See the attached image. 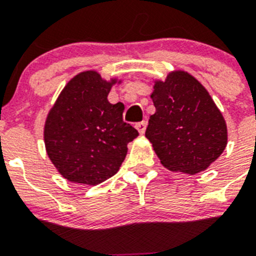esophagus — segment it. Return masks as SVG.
Wrapping results in <instances>:
<instances>
[{
  "label": "esophagus",
  "mask_w": 256,
  "mask_h": 256,
  "mask_svg": "<svg viewBox=\"0 0 256 256\" xmlns=\"http://www.w3.org/2000/svg\"><path fill=\"white\" fill-rule=\"evenodd\" d=\"M146 126H148V123H146L144 120L140 122V123L136 124V128H137V130H138L141 134H144V130H146Z\"/></svg>",
  "instance_id": "1"
}]
</instances>
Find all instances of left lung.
<instances>
[{
    "label": "left lung",
    "mask_w": 256,
    "mask_h": 256,
    "mask_svg": "<svg viewBox=\"0 0 256 256\" xmlns=\"http://www.w3.org/2000/svg\"><path fill=\"white\" fill-rule=\"evenodd\" d=\"M155 114L146 137L165 168L196 174L216 162L227 146L224 118L198 80L177 70L158 80L151 94Z\"/></svg>",
    "instance_id": "1"
}]
</instances>
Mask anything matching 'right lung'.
I'll use <instances>...</instances> for the list:
<instances>
[{
    "instance_id": "add662e5",
    "label": "right lung",
    "mask_w": 256,
    "mask_h": 256,
    "mask_svg": "<svg viewBox=\"0 0 256 256\" xmlns=\"http://www.w3.org/2000/svg\"><path fill=\"white\" fill-rule=\"evenodd\" d=\"M115 80L83 72L62 90L44 124V144L52 164L68 180L98 184L124 162L126 144L138 136L123 122L124 105L108 101Z\"/></svg>"
}]
</instances>
